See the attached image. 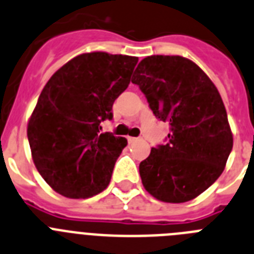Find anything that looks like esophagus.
<instances>
[{
  "label": "esophagus",
  "instance_id": "esophagus-1",
  "mask_svg": "<svg viewBox=\"0 0 254 254\" xmlns=\"http://www.w3.org/2000/svg\"><path fill=\"white\" fill-rule=\"evenodd\" d=\"M135 140H138V138H135V136H127V142L129 143H133Z\"/></svg>",
  "mask_w": 254,
  "mask_h": 254
}]
</instances>
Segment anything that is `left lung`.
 <instances>
[{
    "label": "left lung",
    "mask_w": 254,
    "mask_h": 254,
    "mask_svg": "<svg viewBox=\"0 0 254 254\" xmlns=\"http://www.w3.org/2000/svg\"><path fill=\"white\" fill-rule=\"evenodd\" d=\"M154 116L170 124L166 144L139 165L143 187L156 199L183 203L219 179L233 133L219 90L197 64L182 56H148L134 71Z\"/></svg>",
    "instance_id": "8db88e82"
}]
</instances>
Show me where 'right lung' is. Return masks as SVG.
Wrapping results in <instances>:
<instances>
[{
    "mask_svg": "<svg viewBox=\"0 0 254 254\" xmlns=\"http://www.w3.org/2000/svg\"><path fill=\"white\" fill-rule=\"evenodd\" d=\"M138 57L90 52L57 70L28 123L34 165L51 188L74 199L107 188L127 140L100 133L115 100L127 88Z\"/></svg>",
    "mask_w": 254,
    "mask_h": 254,
    "instance_id": "right-lung-1",
    "label": "right lung"
}]
</instances>
